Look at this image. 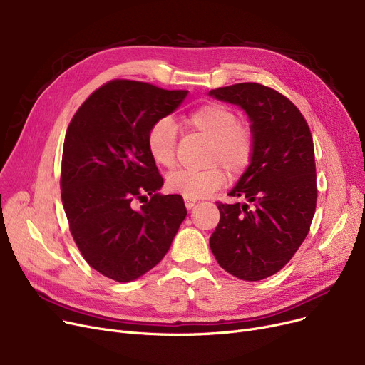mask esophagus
Returning <instances> with one entry per match:
<instances>
[{
	"label": "esophagus",
	"mask_w": 365,
	"mask_h": 365,
	"mask_svg": "<svg viewBox=\"0 0 365 365\" xmlns=\"http://www.w3.org/2000/svg\"><path fill=\"white\" fill-rule=\"evenodd\" d=\"M195 204H197V200H192V198H185V205H186V208H187V210L192 208Z\"/></svg>",
	"instance_id": "obj_1"
}]
</instances>
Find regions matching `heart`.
<instances>
[{
	"mask_svg": "<svg viewBox=\"0 0 365 365\" xmlns=\"http://www.w3.org/2000/svg\"><path fill=\"white\" fill-rule=\"evenodd\" d=\"M185 123L213 140L210 163L222 164L232 176L242 175L250 167L256 150L255 134L240 124L238 115L232 109L210 102L190 112ZM178 136V127L168 117H161L150 124L146 145L150 158L158 165H175ZM225 180V173L217 165L207 170L180 168L170 173L165 186L173 194L195 200L213 194L223 186Z\"/></svg>",
	"mask_w": 365,
	"mask_h": 365,
	"instance_id": "1",
	"label": "heart"
}]
</instances>
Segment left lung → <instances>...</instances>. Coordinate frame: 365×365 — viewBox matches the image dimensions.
<instances>
[{"mask_svg": "<svg viewBox=\"0 0 365 365\" xmlns=\"http://www.w3.org/2000/svg\"><path fill=\"white\" fill-rule=\"evenodd\" d=\"M241 106L252 121L256 150L232 197L217 201L220 222L210 248L226 272L260 281L281 271L308 235L317 207L314 140L308 123L284 94L259 83L210 91Z\"/></svg>", "mask_w": 365, "mask_h": 365, "instance_id": "left-lung-1", "label": "left lung"}]
</instances>
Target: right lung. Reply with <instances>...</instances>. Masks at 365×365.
<instances>
[{
	"label": "right lung",
	"mask_w": 365,
	"mask_h": 365,
	"mask_svg": "<svg viewBox=\"0 0 365 365\" xmlns=\"http://www.w3.org/2000/svg\"><path fill=\"white\" fill-rule=\"evenodd\" d=\"M186 94L112 80L68 125L61 194L69 231L86 262L113 281H133L158 264L186 217L180 195L157 192L164 180L146 145L150 124L176 110Z\"/></svg>",
	"instance_id": "right-lung-1"
}]
</instances>
